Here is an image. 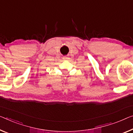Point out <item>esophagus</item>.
Masks as SVG:
<instances>
[{"mask_svg":"<svg viewBox=\"0 0 133 133\" xmlns=\"http://www.w3.org/2000/svg\"><path fill=\"white\" fill-rule=\"evenodd\" d=\"M64 59H67L66 57H64Z\"/></svg>","mask_w":133,"mask_h":133,"instance_id":"esophagus-1","label":"esophagus"}]
</instances>
